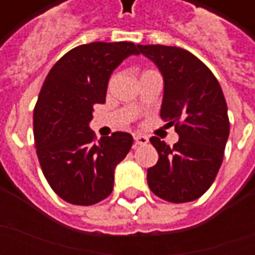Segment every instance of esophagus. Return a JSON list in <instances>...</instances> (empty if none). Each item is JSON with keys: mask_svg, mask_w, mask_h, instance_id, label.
<instances>
[{"mask_svg": "<svg viewBox=\"0 0 255 255\" xmlns=\"http://www.w3.org/2000/svg\"><path fill=\"white\" fill-rule=\"evenodd\" d=\"M133 138H135V144H138V146H142V144H146L149 142V138L144 135H135Z\"/></svg>", "mask_w": 255, "mask_h": 255, "instance_id": "34e87169", "label": "esophagus"}]
</instances>
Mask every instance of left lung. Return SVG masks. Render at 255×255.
<instances>
[{"label":"left lung","instance_id":"1","mask_svg":"<svg viewBox=\"0 0 255 255\" xmlns=\"http://www.w3.org/2000/svg\"><path fill=\"white\" fill-rule=\"evenodd\" d=\"M164 80L160 116L175 124L179 140L169 147L150 139L158 161L147 169V183L168 202H191L203 195L219 172L228 135V109L212 71L187 50L164 45H138Z\"/></svg>","mask_w":255,"mask_h":255}]
</instances>
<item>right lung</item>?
<instances>
[{"label":"right lung","instance_id":"add662e5","mask_svg":"<svg viewBox=\"0 0 255 255\" xmlns=\"http://www.w3.org/2000/svg\"><path fill=\"white\" fill-rule=\"evenodd\" d=\"M132 42H93L69 50L43 82L34 109V138L42 172L58 197L89 206L111 195L115 169L132 146L128 132L94 142L95 104H104L109 78L129 56Z\"/></svg>","mask_w":255,"mask_h":255}]
</instances>
